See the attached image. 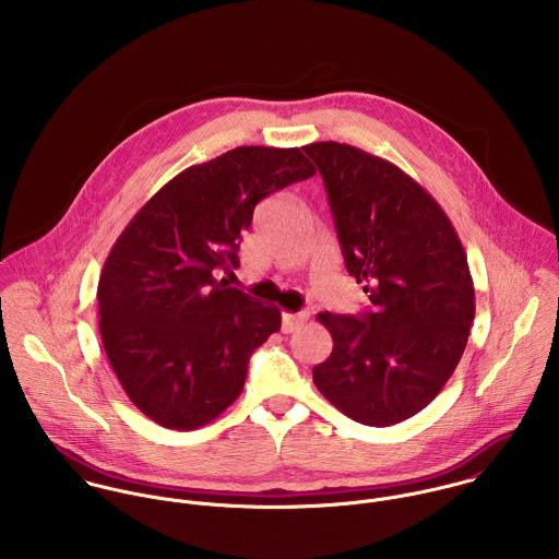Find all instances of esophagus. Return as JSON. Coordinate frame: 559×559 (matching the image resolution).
I'll list each match as a JSON object with an SVG mask.
<instances>
[{"mask_svg": "<svg viewBox=\"0 0 559 559\" xmlns=\"http://www.w3.org/2000/svg\"><path fill=\"white\" fill-rule=\"evenodd\" d=\"M304 320H308L306 312H301V314H284L282 317V331L284 333H293Z\"/></svg>", "mask_w": 559, "mask_h": 559, "instance_id": "34e87169", "label": "esophagus"}]
</instances>
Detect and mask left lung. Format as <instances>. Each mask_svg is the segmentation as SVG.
Segmentation results:
<instances>
[{"label":"left lung","mask_w":559,"mask_h":559,"mask_svg":"<svg viewBox=\"0 0 559 559\" xmlns=\"http://www.w3.org/2000/svg\"><path fill=\"white\" fill-rule=\"evenodd\" d=\"M324 180L346 271L370 310L322 312L331 355L320 394L366 426H394L428 406L454 374L476 317L461 239L437 200L399 165L355 146H304Z\"/></svg>","instance_id":"8db88e82"}]
</instances>
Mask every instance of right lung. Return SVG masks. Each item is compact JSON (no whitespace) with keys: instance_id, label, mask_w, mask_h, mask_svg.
Segmentation results:
<instances>
[{"instance_id":"1","label":"right lung","mask_w":559,"mask_h":559,"mask_svg":"<svg viewBox=\"0 0 559 559\" xmlns=\"http://www.w3.org/2000/svg\"><path fill=\"white\" fill-rule=\"evenodd\" d=\"M304 148L239 146L191 165L140 209L98 280V329L131 402L171 430L200 428L239 399L251 353L282 314L217 269L239 266L240 235L266 195L317 174Z\"/></svg>"}]
</instances>
